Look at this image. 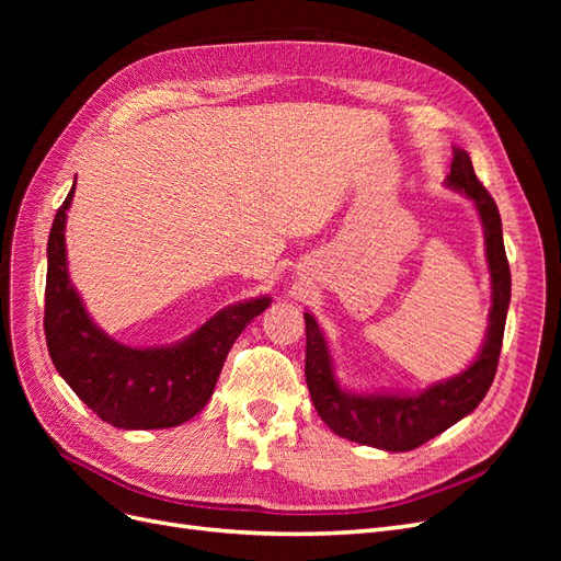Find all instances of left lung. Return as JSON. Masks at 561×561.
Returning a JSON list of instances; mask_svg holds the SVG:
<instances>
[{"mask_svg":"<svg viewBox=\"0 0 561 561\" xmlns=\"http://www.w3.org/2000/svg\"><path fill=\"white\" fill-rule=\"evenodd\" d=\"M445 184L461 192L478 208L484 229V252L491 276V309L482 348L461 375L431 383L419 393H353L334 375L328 339L311 313L307 320V386L316 412L328 428L351 443L386 451H410L445 433L482 402L494 381L503 344L505 316L511 307V266L503 248L501 215L494 198L472 171L466 149L454 147L451 173Z\"/></svg>","mask_w":561,"mask_h":561,"instance_id":"8db88e82","label":"left lung"}]
</instances>
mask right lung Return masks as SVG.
I'll list each match as a JSON object with an SVG mask.
<instances>
[{
	"mask_svg": "<svg viewBox=\"0 0 561 561\" xmlns=\"http://www.w3.org/2000/svg\"><path fill=\"white\" fill-rule=\"evenodd\" d=\"M75 186L48 233L44 332L48 355L79 400L114 428H173L210 400L227 353L271 297H254L217 311L182 342L151 348L118 344L100 330L70 280L65 222Z\"/></svg>",
	"mask_w": 561,
	"mask_h": 561,
	"instance_id": "right-lung-1",
	"label": "right lung"
}]
</instances>
